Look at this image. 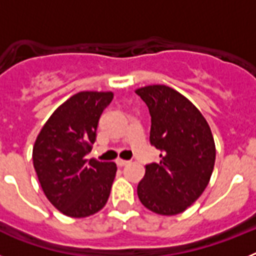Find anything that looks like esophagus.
<instances>
[{"instance_id":"34e87169","label":"esophagus","mask_w":256,"mask_h":256,"mask_svg":"<svg viewBox=\"0 0 256 256\" xmlns=\"http://www.w3.org/2000/svg\"><path fill=\"white\" fill-rule=\"evenodd\" d=\"M118 166H124V165L130 164V160H123V159H118L116 160Z\"/></svg>"}]
</instances>
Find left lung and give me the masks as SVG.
Segmentation results:
<instances>
[{
	"label": "left lung",
	"instance_id": "8db88e82",
	"mask_svg": "<svg viewBox=\"0 0 256 256\" xmlns=\"http://www.w3.org/2000/svg\"><path fill=\"white\" fill-rule=\"evenodd\" d=\"M134 92L150 112L151 144L162 152L159 164L146 165L138 198L156 214L176 216L191 206L209 183L216 162L212 130L200 110L168 86H144Z\"/></svg>",
	"mask_w": 256,
	"mask_h": 256
}]
</instances>
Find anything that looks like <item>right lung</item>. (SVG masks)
Instances as JSON below:
<instances>
[{
    "mask_svg": "<svg viewBox=\"0 0 256 256\" xmlns=\"http://www.w3.org/2000/svg\"><path fill=\"white\" fill-rule=\"evenodd\" d=\"M114 94L82 91L52 112L33 146V165L44 195L58 212L86 218L108 202L116 164L86 159L98 119Z\"/></svg>",
    "mask_w": 256,
    "mask_h": 256,
    "instance_id": "1",
    "label": "right lung"
}]
</instances>
